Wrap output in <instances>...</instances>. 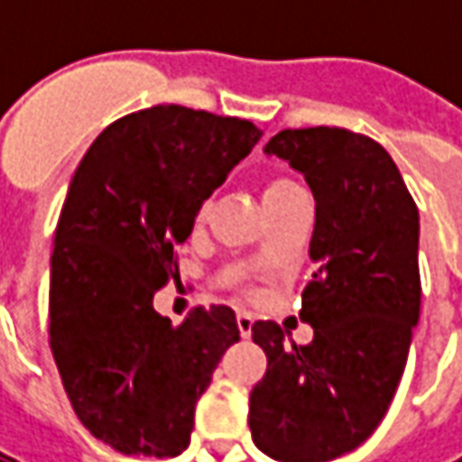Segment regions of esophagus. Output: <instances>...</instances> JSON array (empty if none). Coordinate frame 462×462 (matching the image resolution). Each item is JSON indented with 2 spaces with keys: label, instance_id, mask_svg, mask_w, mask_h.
I'll return each instance as SVG.
<instances>
[{
  "label": "esophagus",
  "instance_id": "esophagus-1",
  "mask_svg": "<svg viewBox=\"0 0 462 462\" xmlns=\"http://www.w3.org/2000/svg\"><path fill=\"white\" fill-rule=\"evenodd\" d=\"M252 324H254V319H252L250 311H240V314H237V329H240L242 339H250Z\"/></svg>",
  "mask_w": 462,
  "mask_h": 462
}]
</instances>
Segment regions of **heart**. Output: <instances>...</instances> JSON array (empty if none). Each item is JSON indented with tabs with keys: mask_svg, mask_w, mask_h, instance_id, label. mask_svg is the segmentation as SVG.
Here are the masks:
<instances>
[{
	"mask_svg": "<svg viewBox=\"0 0 462 462\" xmlns=\"http://www.w3.org/2000/svg\"><path fill=\"white\" fill-rule=\"evenodd\" d=\"M300 185L291 182L290 178H270V180L264 182V188H262V202H264L267 210H272V208L287 202L294 195H300ZM205 215H208V202H202L200 208H198V220H202Z\"/></svg>",
	"mask_w": 462,
	"mask_h": 462,
	"instance_id": "heart-1",
	"label": "heart"
}]
</instances>
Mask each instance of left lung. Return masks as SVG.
Segmentation results:
<instances>
[{
	"label": "left lung",
	"instance_id": "left-lung-1",
	"mask_svg": "<svg viewBox=\"0 0 462 462\" xmlns=\"http://www.w3.org/2000/svg\"><path fill=\"white\" fill-rule=\"evenodd\" d=\"M264 152L301 172L317 202L300 311L314 339L297 346L280 324H252L267 354L252 440L280 462H327L376 430L403 376L420 314L418 208L383 145L361 133L290 128Z\"/></svg>",
	"mask_w": 462,
	"mask_h": 462
}]
</instances>
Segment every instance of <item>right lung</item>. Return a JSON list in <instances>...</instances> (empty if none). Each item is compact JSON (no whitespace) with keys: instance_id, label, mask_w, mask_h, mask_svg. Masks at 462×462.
I'll list each match as a JSON object with an SVG mask.
<instances>
[{"instance_id":"right-lung-1","label":"right lung","mask_w":462,"mask_h":462,"mask_svg":"<svg viewBox=\"0 0 462 462\" xmlns=\"http://www.w3.org/2000/svg\"><path fill=\"white\" fill-rule=\"evenodd\" d=\"M250 121L152 106L111 123L79 162L59 215L49 344L76 416L125 456H180L198 398L240 341L230 307L172 327L152 310L178 277L198 208L247 158Z\"/></svg>"}]
</instances>
